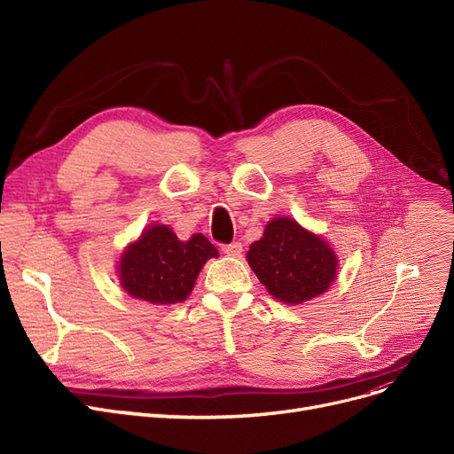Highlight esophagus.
<instances>
[{
    "instance_id": "esophagus-1",
    "label": "esophagus",
    "mask_w": 454,
    "mask_h": 454,
    "mask_svg": "<svg viewBox=\"0 0 454 454\" xmlns=\"http://www.w3.org/2000/svg\"><path fill=\"white\" fill-rule=\"evenodd\" d=\"M223 252L226 255H231V257H239L243 254V245L241 243H230V245H224L223 247Z\"/></svg>"
}]
</instances>
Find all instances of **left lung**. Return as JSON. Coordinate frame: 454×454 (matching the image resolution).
Returning a JSON list of instances; mask_svg holds the SVG:
<instances>
[{
    "instance_id": "left-lung-1",
    "label": "left lung",
    "mask_w": 454,
    "mask_h": 454,
    "mask_svg": "<svg viewBox=\"0 0 454 454\" xmlns=\"http://www.w3.org/2000/svg\"><path fill=\"white\" fill-rule=\"evenodd\" d=\"M248 265L279 301L298 305L324 294L337 278L339 259L322 237L291 217H276L250 245Z\"/></svg>"
}]
</instances>
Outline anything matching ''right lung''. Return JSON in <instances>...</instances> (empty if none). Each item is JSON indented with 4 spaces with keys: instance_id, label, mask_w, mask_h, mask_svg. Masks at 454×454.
Wrapping results in <instances>:
<instances>
[{
    "instance_id": "add662e5",
    "label": "right lung",
    "mask_w": 454,
    "mask_h": 454,
    "mask_svg": "<svg viewBox=\"0 0 454 454\" xmlns=\"http://www.w3.org/2000/svg\"><path fill=\"white\" fill-rule=\"evenodd\" d=\"M202 233L180 241L165 224L143 230L139 239L121 254L117 274L121 287L134 298L154 305L184 301L195 287V279L206 261L217 257Z\"/></svg>"
}]
</instances>
